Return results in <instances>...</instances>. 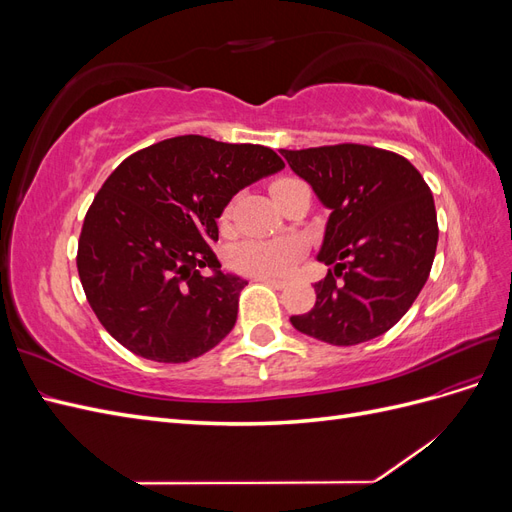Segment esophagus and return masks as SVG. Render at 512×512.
<instances>
[{
  "mask_svg": "<svg viewBox=\"0 0 512 512\" xmlns=\"http://www.w3.org/2000/svg\"><path fill=\"white\" fill-rule=\"evenodd\" d=\"M256 282H262V284H267V286H273V288H277V290H282V288H286V282L284 280H275V277H254Z\"/></svg>",
  "mask_w": 512,
  "mask_h": 512,
  "instance_id": "34e87169",
  "label": "esophagus"
}]
</instances>
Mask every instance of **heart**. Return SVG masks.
I'll return each mask as SVG.
<instances>
[{
    "label": "heart",
    "instance_id": "1",
    "mask_svg": "<svg viewBox=\"0 0 512 512\" xmlns=\"http://www.w3.org/2000/svg\"><path fill=\"white\" fill-rule=\"evenodd\" d=\"M294 179L273 183V194L280 192ZM299 256V243L292 239H247L230 250V267L254 277H277L286 273L294 258Z\"/></svg>",
    "mask_w": 512,
    "mask_h": 512
}]
</instances>
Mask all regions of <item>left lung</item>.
<instances>
[{
	"instance_id": "1",
	"label": "left lung",
	"mask_w": 512,
	"mask_h": 512,
	"mask_svg": "<svg viewBox=\"0 0 512 512\" xmlns=\"http://www.w3.org/2000/svg\"><path fill=\"white\" fill-rule=\"evenodd\" d=\"M280 153L331 211L318 260L333 269L292 327L331 346L369 342L399 322L429 277L438 245L429 185L406 158L367 145Z\"/></svg>"
}]
</instances>
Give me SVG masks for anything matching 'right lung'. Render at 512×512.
<instances>
[{
  "instance_id": "right-lung-1",
  "label": "right lung",
  "mask_w": 512,
  "mask_h": 512,
  "mask_svg": "<svg viewBox=\"0 0 512 512\" xmlns=\"http://www.w3.org/2000/svg\"><path fill=\"white\" fill-rule=\"evenodd\" d=\"M284 168L262 145L168 138L132 153L91 203L76 267L102 327L130 352L185 363L237 322L247 282L224 273L211 243L230 198ZM209 268V278L199 275Z\"/></svg>"
}]
</instances>
